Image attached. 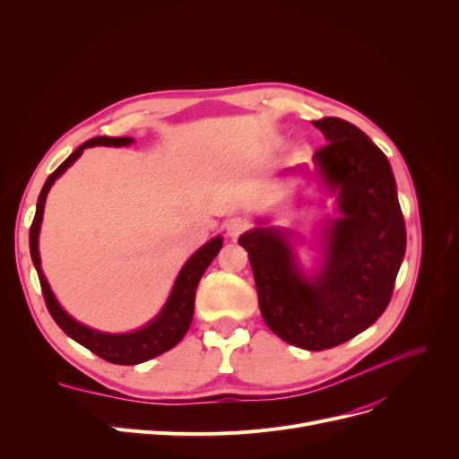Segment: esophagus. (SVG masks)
<instances>
[{"label":"esophagus","mask_w":459,"mask_h":459,"mask_svg":"<svg viewBox=\"0 0 459 459\" xmlns=\"http://www.w3.org/2000/svg\"><path fill=\"white\" fill-rule=\"evenodd\" d=\"M225 229L230 238H238L239 234H244L246 230L251 229V221L247 220V217L234 215V217H230V220L225 221Z\"/></svg>","instance_id":"obj_1"}]
</instances>
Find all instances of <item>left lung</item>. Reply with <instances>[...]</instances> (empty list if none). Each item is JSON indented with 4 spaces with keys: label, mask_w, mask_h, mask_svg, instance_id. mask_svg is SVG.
Wrapping results in <instances>:
<instances>
[{
    "label": "left lung",
    "mask_w": 459,
    "mask_h": 459,
    "mask_svg": "<svg viewBox=\"0 0 459 459\" xmlns=\"http://www.w3.org/2000/svg\"><path fill=\"white\" fill-rule=\"evenodd\" d=\"M312 125L329 141L315 161L341 212L324 227L322 268L305 277L288 234L277 229H253L238 244L251 260L264 322L284 342L322 351L363 333L387 308L405 223L391 163L370 137L336 117Z\"/></svg>",
    "instance_id": "8db88e82"
}]
</instances>
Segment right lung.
Here are the masks:
<instances>
[{
    "label": "right lung",
    "mask_w": 459,
    "mask_h": 459,
    "mask_svg": "<svg viewBox=\"0 0 459 459\" xmlns=\"http://www.w3.org/2000/svg\"><path fill=\"white\" fill-rule=\"evenodd\" d=\"M130 143H134L132 137H106V135H102V137H92V139L85 141L83 144H80V147L72 152L44 182L39 201H37V212L33 217L31 229H30L31 260H33L35 270L39 273L42 296H44L46 307H48V310H50L52 318L70 336V339H74L78 344L85 346L87 350L102 357L104 360H109V363H113V365L144 363V360L154 359V357L161 355L163 351L171 350L184 339V334L187 333L191 320H193V307H195L197 284H199L203 273L206 272V268L210 266V262L215 258V255L220 253V249L223 246V238L215 236L197 253H193L189 256V260L184 264V268L180 270V273L175 281V286H173V292H171V296H169L160 315L151 324H147L134 333H125V334L102 333V331L91 329L66 315L63 307L57 303L54 292L50 290V284H48V281L44 279V273L40 268L39 232H40V223H42L46 195H48V191H50L52 184L66 171V167L74 163L85 149L94 147V144H104V147H126V144H130Z\"/></svg>",
    "instance_id": "obj_1"
}]
</instances>
